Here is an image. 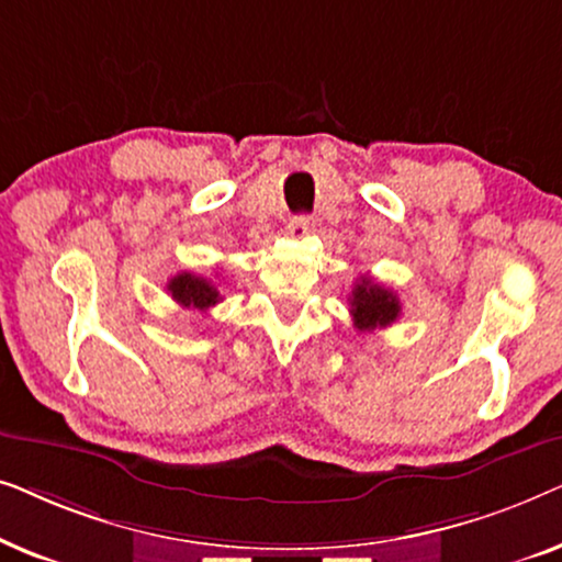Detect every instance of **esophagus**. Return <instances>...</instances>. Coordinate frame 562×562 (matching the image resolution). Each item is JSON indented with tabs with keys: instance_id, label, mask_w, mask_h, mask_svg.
<instances>
[{
	"instance_id": "1",
	"label": "esophagus",
	"mask_w": 562,
	"mask_h": 562,
	"mask_svg": "<svg viewBox=\"0 0 562 562\" xmlns=\"http://www.w3.org/2000/svg\"><path fill=\"white\" fill-rule=\"evenodd\" d=\"M310 229H312L310 217H304V214H299V217H291L289 225H286V233H289L291 237H304V235H310Z\"/></svg>"
}]
</instances>
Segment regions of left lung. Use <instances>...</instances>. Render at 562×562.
<instances>
[{
	"instance_id": "left-lung-1",
	"label": "left lung",
	"mask_w": 562,
	"mask_h": 562,
	"mask_svg": "<svg viewBox=\"0 0 562 562\" xmlns=\"http://www.w3.org/2000/svg\"><path fill=\"white\" fill-rule=\"evenodd\" d=\"M350 314L356 329H360V333L368 329L371 333V329L394 325L398 314H402V304H398L394 291L381 286V283L368 279V276H360L350 296Z\"/></svg>"
}]
</instances>
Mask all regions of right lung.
Masks as SVG:
<instances>
[{
	"label": "right lung",
	"instance_id": "right-lung-1",
	"mask_svg": "<svg viewBox=\"0 0 562 562\" xmlns=\"http://www.w3.org/2000/svg\"><path fill=\"white\" fill-rule=\"evenodd\" d=\"M166 289H168V294L173 296V302L181 304L183 310L206 312L222 299L217 286H214L212 281H206L204 276H194L189 271L176 273L173 279L168 281Z\"/></svg>",
	"mask_w": 562,
	"mask_h": 562
}]
</instances>
